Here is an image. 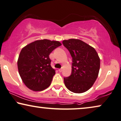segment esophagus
<instances>
[{
    "mask_svg": "<svg viewBox=\"0 0 121 121\" xmlns=\"http://www.w3.org/2000/svg\"><path fill=\"white\" fill-rule=\"evenodd\" d=\"M62 68H61V69H59V72H62Z\"/></svg>",
    "mask_w": 121,
    "mask_h": 121,
    "instance_id": "obj_1",
    "label": "esophagus"
}]
</instances>
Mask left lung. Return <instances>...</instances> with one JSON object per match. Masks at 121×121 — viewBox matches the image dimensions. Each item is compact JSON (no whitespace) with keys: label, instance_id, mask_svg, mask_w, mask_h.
<instances>
[{"label":"left lung","instance_id":"1","mask_svg":"<svg viewBox=\"0 0 121 121\" xmlns=\"http://www.w3.org/2000/svg\"><path fill=\"white\" fill-rule=\"evenodd\" d=\"M62 43L72 57V73L70 76L64 78L65 85L73 93L86 92L98 76L99 56L94 48L81 40L69 39L63 40Z\"/></svg>","mask_w":121,"mask_h":121}]
</instances>
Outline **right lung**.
I'll use <instances>...</instances> for the list:
<instances>
[{"instance_id": "right-lung-1", "label": "right lung", "mask_w": 121, "mask_h": 121, "mask_svg": "<svg viewBox=\"0 0 121 121\" xmlns=\"http://www.w3.org/2000/svg\"><path fill=\"white\" fill-rule=\"evenodd\" d=\"M61 45L59 41L37 40L27 44L20 52L17 67L22 81L33 91H42L52 83L55 70L50 65L49 55Z\"/></svg>"}]
</instances>
